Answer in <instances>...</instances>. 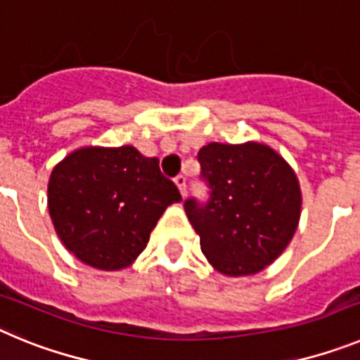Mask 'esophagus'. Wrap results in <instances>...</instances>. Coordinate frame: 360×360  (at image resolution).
Instances as JSON below:
<instances>
[{"instance_id":"34e87169","label":"esophagus","mask_w":360,"mask_h":360,"mask_svg":"<svg viewBox=\"0 0 360 360\" xmlns=\"http://www.w3.org/2000/svg\"><path fill=\"white\" fill-rule=\"evenodd\" d=\"M174 184H176V186H178V189H180L182 196H186V193H187V178L184 176V174H178V176L174 178Z\"/></svg>"}]
</instances>
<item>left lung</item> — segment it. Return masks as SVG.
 <instances>
[{
	"instance_id": "left-lung-1",
	"label": "left lung",
	"mask_w": 360,
	"mask_h": 360,
	"mask_svg": "<svg viewBox=\"0 0 360 360\" xmlns=\"http://www.w3.org/2000/svg\"><path fill=\"white\" fill-rule=\"evenodd\" d=\"M207 200L187 198V218L211 265L227 276L256 274L297 229L301 191L290 165L269 146L211 144L198 151Z\"/></svg>"
}]
</instances>
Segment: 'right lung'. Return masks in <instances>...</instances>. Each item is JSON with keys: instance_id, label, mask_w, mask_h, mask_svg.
I'll return each mask as SVG.
<instances>
[{"instance_id": "1", "label": "right lung", "mask_w": 360, "mask_h": 360, "mask_svg": "<svg viewBox=\"0 0 360 360\" xmlns=\"http://www.w3.org/2000/svg\"><path fill=\"white\" fill-rule=\"evenodd\" d=\"M182 195L158 158L133 146L73 151L52 171L49 209L66 249L86 265H131L165 207Z\"/></svg>"}]
</instances>
